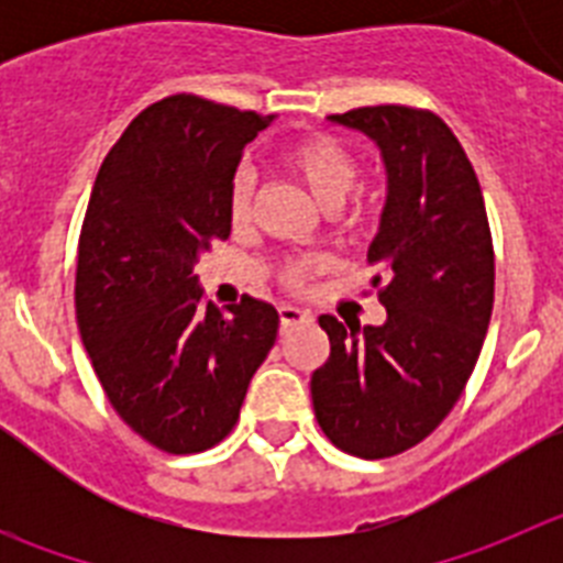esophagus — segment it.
Returning a JSON list of instances; mask_svg holds the SVG:
<instances>
[{
    "instance_id": "34e87169",
    "label": "esophagus",
    "mask_w": 563,
    "mask_h": 563,
    "mask_svg": "<svg viewBox=\"0 0 563 563\" xmlns=\"http://www.w3.org/2000/svg\"><path fill=\"white\" fill-rule=\"evenodd\" d=\"M310 318V312L301 310V307H292V305H282L278 307V321H282V327H296L301 324V321H307Z\"/></svg>"
}]
</instances>
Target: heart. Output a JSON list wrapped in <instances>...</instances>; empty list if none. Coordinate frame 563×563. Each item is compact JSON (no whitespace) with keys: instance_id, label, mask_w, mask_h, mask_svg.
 <instances>
[{"instance_id":"obj_1","label":"heart","mask_w":563,"mask_h":563,"mask_svg":"<svg viewBox=\"0 0 563 563\" xmlns=\"http://www.w3.org/2000/svg\"><path fill=\"white\" fill-rule=\"evenodd\" d=\"M287 166L296 174L298 180L305 183L307 191L312 194V200L324 211H335L346 202L352 191L357 188V168L355 157H352L341 143L330 141V137H307L298 141L296 146L287 152ZM251 194L253 183L247 174H236L231 186V217L233 222H245L247 211H251ZM324 262L321 258H305V262H292L287 267L285 278L290 287H305L307 278L316 271H321Z\"/></svg>"}]
</instances>
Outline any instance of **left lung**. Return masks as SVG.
Returning <instances> with one entry per match:
<instances>
[{
	"label": "left lung",
	"instance_id": "left-lung-1",
	"mask_svg": "<svg viewBox=\"0 0 563 563\" xmlns=\"http://www.w3.org/2000/svg\"><path fill=\"white\" fill-rule=\"evenodd\" d=\"M330 123L366 134L386 168V206L369 245L380 327L321 316L330 357L312 372L318 426L346 454L383 460L445 420L482 352L494 310V242L474 166L442 118L361 107Z\"/></svg>",
	"mask_w": 563,
	"mask_h": 563
}]
</instances>
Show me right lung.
<instances>
[{
	"label": "right lung",
	"mask_w": 563,
	"mask_h": 563,
	"mask_svg": "<svg viewBox=\"0 0 563 563\" xmlns=\"http://www.w3.org/2000/svg\"><path fill=\"white\" fill-rule=\"evenodd\" d=\"M273 114L197 96L143 109L107 154L78 242L76 316L114 411L168 454L231 434L247 383L276 343L278 312L245 296L202 305L194 267L231 236L242 152Z\"/></svg>",
	"instance_id": "add662e5"
}]
</instances>
